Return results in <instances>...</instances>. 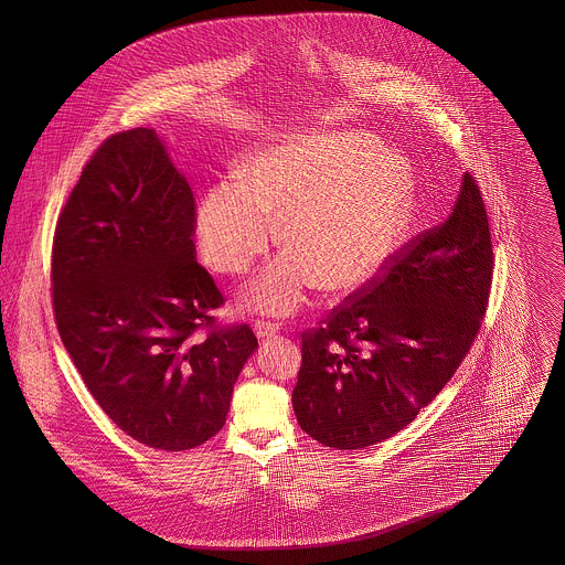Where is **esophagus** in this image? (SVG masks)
I'll list each match as a JSON object with an SVG mask.
<instances>
[{"instance_id": "34e87169", "label": "esophagus", "mask_w": 565, "mask_h": 565, "mask_svg": "<svg viewBox=\"0 0 565 565\" xmlns=\"http://www.w3.org/2000/svg\"><path fill=\"white\" fill-rule=\"evenodd\" d=\"M254 332L258 339H265V337H273L279 332V323L269 322V320H256L254 323Z\"/></svg>"}]
</instances>
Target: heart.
I'll list each match as a JSON object with an SVG mask.
<instances>
[{
    "label": "heart",
    "mask_w": 565,
    "mask_h": 565,
    "mask_svg": "<svg viewBox=\"0 0 565 565\" xmlns=\"http://www.w3.org/2000/svg\"><path fill=\"white\" fill-rule=\"evenodd\" d=\"M413 173L403 154L360 134L300 135L245 157L237 180L199 203L203 260L243 275L275 242L290 249L263 270L245 300L290 313L318 281L348 292L375 279L401 249L413 217Z\"/></svg>",
    "instance_id": "obj_1"
}]
</instances>
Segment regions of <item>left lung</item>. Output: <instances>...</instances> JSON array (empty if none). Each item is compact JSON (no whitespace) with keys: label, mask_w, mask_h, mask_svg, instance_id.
Returning a JSON list of instances; mask_svg holds the SVG:
<instances>
[{"label":"left lung","mask_w":565,"mask_h":565,"mask_svg":"<svg viewBox=\"0 0 565 565\" xmlns=\"http://www.w3.org/2000/svg\"><path fill=\"white\" fill-rule=\"evenodd\" d=\"M493 260L483 196L466 171L445 222L302 332L300 428L332 449H364L406 428L472 348Z\"/></svg>","instance_id":"obj_1"}]
</instances>
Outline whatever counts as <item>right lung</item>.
Returning <instances> with one entry per match:
<instances>
[{"label":"right lung","instance_id":"1","mask_svg":"<svg viewBox=\"0 0 565 565\" xmlns=\"http://www.w3.org/2000/svg\"><path fill=\"white\" fill-rule=\"evenodd\" d=\"M194 196L152 129L109 135L54 231V322L84 385L137 443L186 451L226 422L258 348L194 260ZM203 333V338L198 334Z\"/></svg>","mask_w":565,"mask_h":565}]
</instances>
